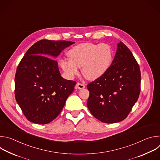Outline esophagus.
I'll list each match as a JSON object with an SVG mask.
<instances>
[{
    "label": "esophagus",
    "instance_id": "obj_1",
    "mask_svg": "<svg viewBox=\"0 0 160 160\" xmlns=\"http://www.w3.org/2000/svg\"><path fill=\"white\" fill-rule=\"evenodd\" d=\"M85 87V85L82 83H77L76 85V88L78 89H83Z\"/></svg>",
    "mask_w": 160,
    "mask_h": 160
}]
</instances>
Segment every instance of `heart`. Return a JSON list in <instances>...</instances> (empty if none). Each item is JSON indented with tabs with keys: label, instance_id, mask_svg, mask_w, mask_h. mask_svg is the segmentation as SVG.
<instances>
[{
	"label": "heart",
	"instance_id": "1",
	"mask_svg": "<svg viewBox=\"0 0 160 160\" xmlns=\"http://www.w3.org/2000/svg\"><path fill=\"white\" fill-rule=\"evenodd\" d=\"M70 59L61 58L59 64L66 76L70 79L82 74L89 80H96L108 70L112 61V51L107 43L87 42L78 44L68 52Z\"/></svg>",
	"mask_w": 160,
	"mask_h": 160
}]
</instances>
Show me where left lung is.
I'll return each instance as SVG.
<instances>
[{
	"instance_id": "1",
	"label": "left lung",
	"mask_w": 160,
	"mask_h": 160,
	"mask_svg": "<svg viewBox=\"0 0 160 160\" xmlns=\"http://www.w3.org/2000/svg\"><path fill=\"white\" fill-rule=\"evenodd\" d=\"M141 75L139 64L120 41L107 72L87 86L90 92L87 104L91 114L106 123L125 119L138 100Z\"/></svg>"
}]
</instances>
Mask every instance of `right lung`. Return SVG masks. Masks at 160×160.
Masks as SVG:
<instances>
[{
	"label": "right lung",
	"mask_w": 160,
	"mask_h": 160,
	"mask_svg": "<svg viewBox=\"0 0 160 160\" xmlns=\"http://www.w3.org/2000/svg\"><path fill=\"white\" fill-rule=\"evenodd\" d=\"M74 43L40 40L19 62L15 75V98L30 122L37 124L52 122L73 92L77 82L61 77L57 61L51 58Z\"/></svg>",
	"instance_id": "1"
}]
</instances>
